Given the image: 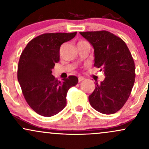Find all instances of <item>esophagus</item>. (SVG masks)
<instances>
[{
	"label": "esophagus",
	"instance_id": "34e87169",
	"mask_svg": "<svg viewBox=\"0 0 149 149\" xmlns=\"http://www.w3.org/2000/svg\"><path fill=\"white\" fill-rule=\"evenodd\" d=\"M83 80H84V78H83V77H82V76L78 77V82H81V81H83Z\"/></svg>",
	"mask_w": 149,
	"mask_h": 149
}]
</instances>
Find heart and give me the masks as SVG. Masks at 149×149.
<instances>
[{
    "label": "heart",
    "instance_id": "b5f03b06",
    "mask_svg": "<svg viewBox=\"0 0 149 149\" xmlns=\"http://www.w3.org/2000/svg\"><path fill=\"white\" fill-rule=\"evenodd\" d=\"M84 42V41H80V42Z\"/></svg>",
    "mask_w": 149,
    "mask_h": 149
}]
</instances>
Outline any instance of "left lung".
<instances>
[{
    "instance_id": "1",
    "label": "left lung",
    "mask_w": 149,
    "mask_h": 149,
    "mask_svg": "<svg viewBox=\"0 0 149 149\" xmlns=\"http://www.w3.org/2000/svg\"><path fill=\"white\" fill-rule=\"evenodd\" d=\"M92 45L95 66L104 72L105 78L96 83L89 96L90 105L104 114H113L124 106L135 80L134 61L120 38L107 31L80 32Z\"/></svg>"
}]
</instances>
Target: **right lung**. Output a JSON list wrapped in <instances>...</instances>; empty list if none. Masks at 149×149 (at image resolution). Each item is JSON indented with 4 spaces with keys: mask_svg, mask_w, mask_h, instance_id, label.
Instances as JSON below:
<instances>
[{
    "mask_svg": "<svg viewBox=\"0 0 149 149\" xmlns=\"http://www.w3.org/2000/svg\"><path fill=\"white\" fill-rule=\"evenodd\" d=\"M77 32L44 33L27 44L20 56L17 79L29 107L39 115L50 117L60 112L66 104V94L78 82L70 76L59 81L52 74L59 61L61 44L71 40Z\"/></svg>",
    "mask_w": 149,
    "mask_h": 149,
    "instance_id": "add662e5",
    "label": "right lung"
}]
</instances>
